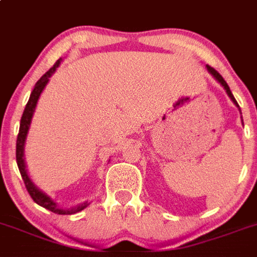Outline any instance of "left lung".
<instances>
[{"instance_id": "8db88e82", "label": "left lung", "mask_w": 257, "mask_h": 257, "mask_svg": "<svg viewBox=\"0 0 257 257\" xmlns=\"http://www.w3.org/2000/svg\"><path fill=\"white\" fill-rule=\"evenodd\" d=\"M207 70H208V72L211 73V75L213 76V77H215V79L217 80V81L220 82V84H221L222 86H224V89H225V90H226V93H227V95H229V98H230L231 101H233V103L235 104V106L238 107V108H239V104L236 103L235 98H234L233 93H231V91H230V88H229V85H227V84H226V81H225V80L222 79V76L220 75V73H218L217 71L215 70V68H212L211 66H208V64H207ZM239 112H240V108H239ZM240 113H242V112H240Z\"/></svg>"}]
</instances>
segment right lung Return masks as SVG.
<instances>
[{"mask_svg":"<svg viewBox=\"0 0 257 257\" xmlns=\"http://www.w3.org/2000/svg\"><path fill=\"white\" fill-rule=\"evenodd\" d=\"M62 59H58L55 62V64L51 67L50 70L45 73V75L41 76V79L36 82L35 88H33L32 93H31V97L28 99L26 104V108H24L23 116L21 119V128H19V135H18L17 138V163H18V168H19V172H21L22 178H23L24 185H26L27 190L30 193L31 198L35 200L39 206L44 207V208L49 209V211L54 212V213H58V215H72V213H76V212L82 211L84 208L89 206V203L85 202L80 204V206L75 207V208L67 209V208H61V207L57 206V203L51 199L50 196L46 195L45 193H42L39 187L36 186L32 181H31L30 176L27 173L26 169V162H24V145H26V138L27 135H28V131H30L31 121H32V116L33 112H35L36 104H37V101H39L40 94L42 93L44 88L46 86V84L49 82V79L51 77V75L57 71V68L61 64Z\"/></svg>","mask_w":257,"mask_h":257,"instance_id":"1","label":"right lung"}]
</instances>
